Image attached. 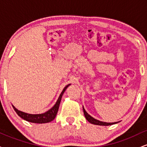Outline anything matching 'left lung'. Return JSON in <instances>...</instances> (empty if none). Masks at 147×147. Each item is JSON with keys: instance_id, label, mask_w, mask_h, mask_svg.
Segmentation results:
<instances>
[{"instance_id": "left-lung-1", "label": "left lung", "mask_w": 147, "mask_h": 147, "mask_svg": "<svg viewBox=\"0 0 147 147\" xmlns=\"http://www.w3.org/2000/svg\"><path fill=\"white\" fill-rule=\"evenodd\" d=\"M83 110H84V115H85V117L86 118V119L89 122L91 123L92 124H95V125H100V126H109V125H111V124H116L117 122H113V123H109V122H101V121L97 120V119H95L90 116L86 111H85L84 108L83 107Z\"/></svg>"}]
</instances>
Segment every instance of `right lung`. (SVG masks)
Instances as JSON below:
<instances>
[{
	"instance_id": "right-lung-1",
	"label": "right lung",
	"mask_w": 147,
	"mask_h": 147,
	"mask_svg": "<svg viewBox=\"0 0 147 147\" xmlns=\"http://www.w3.org/2000/svg\"><path fill=\"white\" fill-rule=\"evenodd\" d=\"M70 84H68L66 86L63 88V90H62L61 93L59 95V97L58 99H57L56 104H55V106L50 109V110H48L47 112L41 114H29L26 113L22 112L21 111H18V109H16V108L14 107V106L12 105L13 108H14V111H16V113L19 117L23 118L25 120L28 121V122H32V123H37V124H43V123H48L51 122V121L55 119V117H56L57 112H58L59 107V104L61 102V97L63 94L65 92V90H66V88H68Z\"/></svg>"
}]
</instances>
